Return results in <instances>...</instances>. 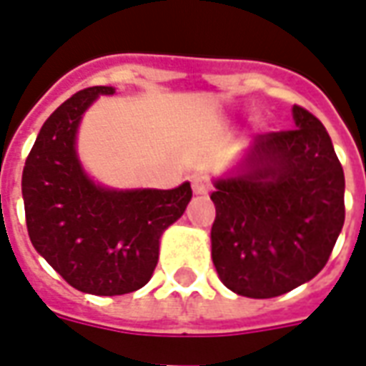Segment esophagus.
I'll return each mask as SVG.
<instances>
[{
	"instance_id": "1",
	"label": "esophagus",
	"mask_w": 366,
	"mask_h": 366,
	"mask_svg": "<svg viewBox=\"0 0 366 366\" xmlns=\"http://www.w3.org/2000/svg\"><path fill=\"white\" fill-rule=\"evenodd\" d=\"M212 189V183H210L209 177H204V175H197L193 179V191L197 194H207Z\"/></svg>"
}]
</instances>
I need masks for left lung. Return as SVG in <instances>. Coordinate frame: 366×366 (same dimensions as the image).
<instances>
[{
    "label": "left lung",
    "instance_id": "left-lung-1",
    "mask_svg": "<svg viewBox=\"0 0 366 366\" xmlns=\"http://www.w3.org/2000/svg\"><path fill=\"white\" fill-rule=\"evenodd\" d=\"M295 128L255 136L214 179L212 263L239 296L273 298L325 267L345 220V177L324 124L292 107Z\"/></svg>",
    "mask_w": 366,
    "mask_h": 366
}]
</instances>
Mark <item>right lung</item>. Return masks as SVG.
<instances>
[{"label":"right lung","instance_id":"obj_1","mask_svg":"<svg viewBox=\"0 0 366 366\" xmlns=\"http://www.w3.org/2000/svg\"><path fill=\"white\" fill-rule=\"evenodd\" d=\"M97 85L71 95L50 114L23 169V201L34 249L74 289L127 295L150 281L159 238L185 212L191 183L175 189H109L85 173L77 128L99 95Z\"/></svg>","mask_w":366,"mask_h":366}]
</instances>
